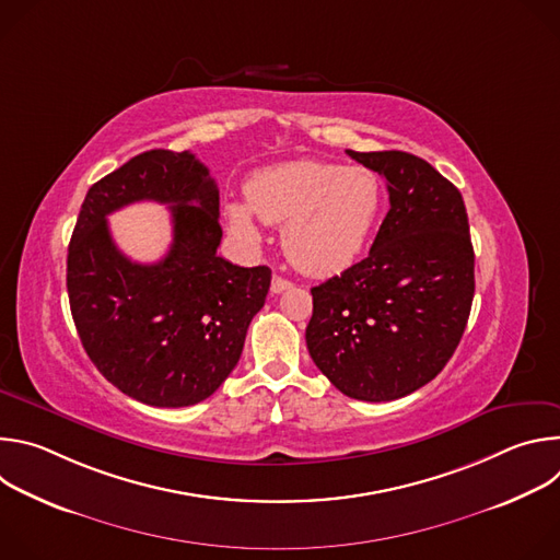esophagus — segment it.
I'll list each match as a JSON object with an SVG mask.
<instances>
[{
  "mask_svg": "<svg viewBox=\"0 0 560 560\" xmlns=\"http://www.w3.org/2000/svg\"><path fill=\"white\" fill-rule=\"evenodd\" d=\"M288 288H292V281H288V279H283V277H279V275H275L272 277V283H270V290L275 292V294H279V292H285Z\"/></svg>",
  "mask_w": 560,
  "mask_h": 560,
  "instance_id": "1",
  "label": "esophagus"
}]
</instances>
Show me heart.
<instances>
[{
	"instance_id": "1",
	"label": "heart",
	"mask_w": 560,
	"mask_h": 560,
	"mask_svg": "<svg viewBox=\"0 0 560 560\" xmlns=\"http://www.w3.org/2000/svg\"><path fill=\"white\" fill-rule=\"evenodd\" d=\"M383 206L385 188L372 168L296 159L253 175L246 203H228L225 219L246 244L261 242L255 214L283 223L281 244L290 264L312 277H332L363 255Z\"/></svg>"
}]
</instances>
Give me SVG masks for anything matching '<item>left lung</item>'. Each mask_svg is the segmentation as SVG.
Wrapping results in <instances>:
<instances>
[{"instance_id": "1", "label": "left lung", "mask_w": 560, "mask_h": 560, "mask_svg": "<svg viewBox=\"0 0 560 560\" xmlns=\"http://www.w3.org/2000/svg\"><path fill=\"white\" fill-rule=\"evenodd\" d=\"M387 182L389 210L370 255L312 288L305 343L330 383L359 401H394L430 383L454 354L474 299L463 197L425 159L354 152Z\"/></svg>"}]
</instances>
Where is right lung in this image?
Listing matches in <instances>:
<instances>
[{"label":"right lung","mask_w":560,"mask_h":560,"mask_svg":"<svg viewBox=\"0 0 560 560\" xmlns=\"http://www.w3.org/2000/svg\"><path fill=\"white\" fill-rule=\"evenodd\" d=\"M137 200L172 206L174 244L156 265L130 262L105 217ZM219 190L188 150H148L91 186L68 246L72 322L95 368L135 401L186 408L242 357L272 272L217 255Z\"/></svg>","instance_id":"add662e5"}]
</instances>
